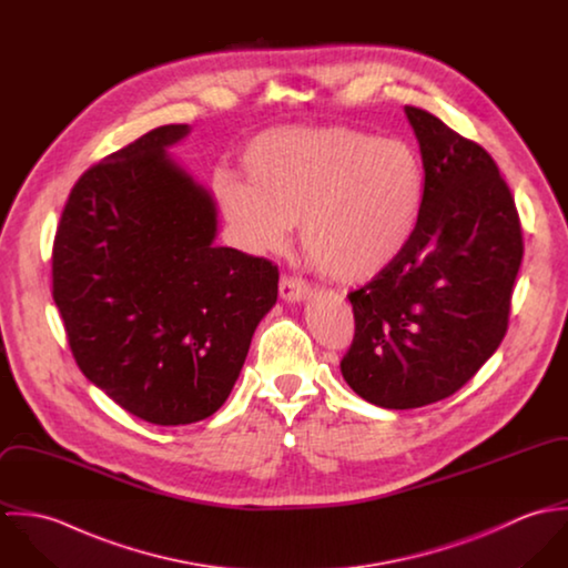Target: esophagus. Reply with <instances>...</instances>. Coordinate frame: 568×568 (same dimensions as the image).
Wrapping results in <instances>:
<instances>
[{
    "instance_id": "34e87169",
    "label": "esophagus",
    "mask_w": 568,
    "mask_h": 568,
    "mask_svg": "<svg viewBox=\"0 0 568 568\" xmlns=\"http://www.w3.org/2000/svg\"><path fill=\"white\" fill-rule=\"evenodd\" d=\"M311 295V288L304 280H297V277H288L284 275L280 280V297L288 304H295V302H304L306 297Z\"/></svg>"
}]
</instances>
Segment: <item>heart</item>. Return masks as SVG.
Listing matches in <instances>:
<instances>
[{
	"mask_svg": "<svg viewBox=\"0 0 568 568\" xmlns=\"http://www.w3.org/2000/svg\"><path fill=\"white\" fill-rule=\"evenodd\" d=\"M244 176L219 170L216 203L246 253L282 251L300 223L308 262L341 284L389 271L413 241L426 174L400 140L352 126H280L243 151Z\"/></svg>",
	"mask_w": 568,
	"mask_h": 568,
	"instance_id": "1",
	"label": "heart"
}]
</instances>
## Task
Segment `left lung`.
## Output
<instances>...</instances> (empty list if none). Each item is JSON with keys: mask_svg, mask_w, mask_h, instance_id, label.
Instances as JSON below:
<instances>
[{"mask_svg": "<svg viewBox=\"0 0 568 568\" xmlns=\"http://www.w3.org/2000/svg\"><path fill=\"white\" fill-rule=\"evenodd\" d=\"M426 201L403 257L347 295L354 341L345 383L383 408L433 405L462 389L500 345L523 260L507 183L486 151L424 109L405 106Z\"/></svg>", "mask_w": 568, "mask_h": 568, "instance_id": "1", "label": "left lung"}]
</instances>
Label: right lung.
I'll return each instance as SVG.
<instances>
[{
    "label": "right lung",
    "mask_w": 568,
    "mask_h": 568,
    "mask_svg": "<svg viewBox=\"0 0 568 568\" xmlns=\"http://www.w3.org/2000/svg\"><path fill=\"white\" fill-rule=\"evenodd\" d=\"M187 133L165 124L89 168L52 253V295L82 374L160 426L223 406L280 280L268 260L214 244L212 192L168 153Z\"/></svg>",
    "instance_id": "obj_1"
}]
</instances>
